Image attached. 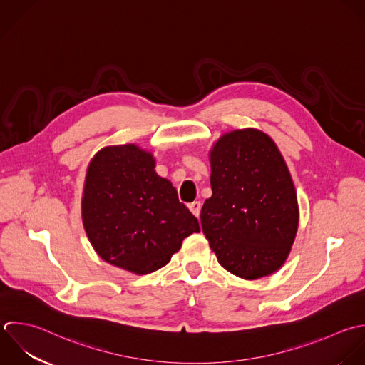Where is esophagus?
<instances>
[{
	"instance_id": "34e87169",
	"label": "esophagus",
	"mask_w": 365,
	"mask_h": 365,
	"mask_svg": "<svg viewBox=\"0 0 365 365\" xmlns=\"http://www.w3.org/2000/svg\"><path fill=\"white\" fill-rule=\"evenodd\" d=\"M187 207H189V210L196 216V217H199V215H200V209H202V205H200V202H193V203H189L187 205Z\"/></svg>"
}]
</instances>
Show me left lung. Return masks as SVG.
Listing matches in <instances>:
<instances>
[{"instance_id": "1", "label": "left lung", "mask_w": 365, "mask_h": 365, "mask_svg": "<svg viewBox=\"0 0 365 365\" xmlns=\"http://www.w3.org/2000/svg\"><path fill=\"white\" fill-rule=\"evenodd\" d=\"M212 197L202 230L219 263L256 280L286 262L299 227L296 189L273 139L257 129L223 135L210 150Z\"/></svg>"}]
</instances>
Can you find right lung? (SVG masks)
<instances>
[{
  "label": "right lung",
  "mask_w": 365,
  "mask_h": 365,
  "mask_svg": "<svg viewBox=\"0 0 365 365\" xmlns=\"http://www.w3.org/2000/svg\"><path fill=\"white\" fill-rule=\"evenodd\" d=\"M82 222L99 257L135 274L159 270L185 237L200 232L172 183L155 172L152 153L133 143L106 146L92 158Z\"/></svg>",
  "instance_id": "add662e5"
}]
</instances>
